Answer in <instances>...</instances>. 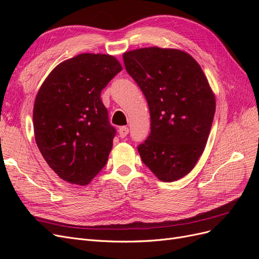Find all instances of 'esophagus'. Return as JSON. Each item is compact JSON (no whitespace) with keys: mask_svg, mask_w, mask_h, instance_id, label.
Returning <instances> with one entry per match:
<instances>
[{"mask_svg":"<svg viewBox=\"0 0 259 259\" xmlns=\"http://www.w3.org/2000/svg\"><path fill=\"white\" fill-rule=\"evenodd\" d=\"M128 132H130L128 127L122 126V127L119 128V135H120L121 138H125V137H126V136L128 135Z\"/></svg>","mask_w":259,"mask_h":259,"instance_id":"obj_1","label":"esophagus"}]
</instances>
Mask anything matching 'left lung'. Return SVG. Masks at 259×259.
Here are the masks:
<instances>
[{
  "mask_svg": "<svg viewBox=\"0 0 259 259\" xmlns=\"http://www.w3.org/2000/svg\"><path fill=\"white\" fill-rule=\"evenodd\" d=\"M123 60L151 116L150 134L137 147L140 158L162 182L183 178L204 150L215 114L204 72L178 50L140 49L125 53Z\"/></svg>",
  "mask_w": 259,
  "mask_h": 259,
  "instance_id": "obj_1",
  "label": "left lung"
}]
</instances>
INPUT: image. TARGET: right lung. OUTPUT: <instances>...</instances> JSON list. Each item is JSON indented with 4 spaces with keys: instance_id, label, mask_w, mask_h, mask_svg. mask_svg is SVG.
I'll list each match as a JSON object with an SVG mask.
<instances>
[{
    "instance_id": "right-lung-1",
    "label": "right lung",
    "mask_w": 259,
    "mask_h": 259,
    "mask_svg": "<svg viewBox=\"0 0 259 259\" xmlns=\"http://www.w3.org/2000/svg\"><path fill=\"white\" fill-rule=\"evenodd\" d=\"M122 70L105 54L61 62L42 84L33 108L36 145L60 178L88 185L108 161L116 130L100 94Z\"/></svg>"
}]
</instances>
